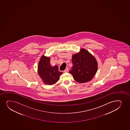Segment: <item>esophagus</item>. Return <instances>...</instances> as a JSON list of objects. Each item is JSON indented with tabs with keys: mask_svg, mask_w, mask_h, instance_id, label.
I'll return each mask as SVG.
<instances>
[{
	"mask_svg": "<svg viewBox=\"0 0 130 130\" xmlns=\"http://www.w3.org/2000/svg\"><path fill=\"white\" fill-rule=\"evenodd\" d=\"M69 71V69L68 68H66V69L64 70V72H68Z\"/></svg>",
	"mask_w": 130,
	"mask_h": 130,
	"instance_id": "34e87169",
	"label": "esophagus"
}]
</instances>
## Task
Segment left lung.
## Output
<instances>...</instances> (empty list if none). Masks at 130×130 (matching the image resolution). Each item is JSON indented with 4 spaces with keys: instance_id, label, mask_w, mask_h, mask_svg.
<instances>
[{
    "instance_id": "obj_1",
    "label": "left lung",
    "mask_w": 130,
    "mask_h": 130,
    "mask_svg": "<svg viewBox=\"0 0 130 130\" xmlns=\"http://www.w3.org/2000/svg\"><path fill=\"white\" fill-rule=\"evenodd\" d=\"M73 66L69 71L75 80L79 83L91 81L94 77L98 69L95 58L85 49L74 55L72 58Z\"/></svg>"
}]
</instances>
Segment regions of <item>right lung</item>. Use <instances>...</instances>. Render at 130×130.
<instances>
[{
	"label": "right lung",
	"instance_id": "right-lung-1",
	"mask_svg": "<svg viewBox=\"0 0 130 130\" xmlns=\"http://www.w3.org/2000/svg\"><path fill=\"white\" fill-rule=\"evenodd\" d=\"M38 73L45 84L52 85L59 80L62 72L58 71V66H51L50 58L43 55L38 65Z\"/></svg>",
	"mask_w": 130,
	"mask_h": 130
}]
</instances>
